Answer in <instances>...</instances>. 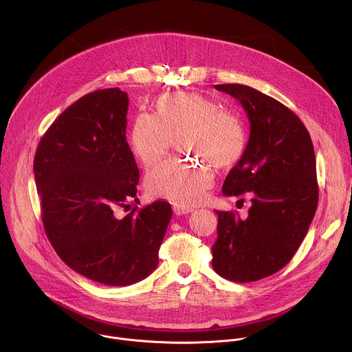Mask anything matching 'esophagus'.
Masks as SVG:
<instances>
[{"mask_svg": "<svg viewBox=\"0 0 352 352\" xmlns=\"http://www.w3.org/2000/svg\"><path fill=\"white\" fill-rule=\"evenodd\" d=\"M173 210H174V213H175L177 216H182V214H188V213L193 212V209L185 208V206H181V205H174V206H173Z\"/></svg>", "mask_w": 352, "mask_h": 352, "instance_id": "1", "label": "esophagus"}]
</instances>
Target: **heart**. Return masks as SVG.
<instances>
[{
	"label": "heart",
	"instance_id": "1",
	"mask_svg": "<svg viewBox=\"0 0 352 352\" xmlns=\"http://www.w3.org/2000/svg\"><path fill=\"white\" fill-rule=\"evenodd\" d=\"M156 117L136 116L129 144L136 160L146 168L159 163L174 139H181L184 152L208 160L223 170L235 166L245 156L249 133L243 120L228 111L216 100L195 91L163 94L155 104ZM212 184L205 164L168 160L148 171L146 189L157 197L182 206H192L205 199Z\"/></svg>",
	"mask_w": 352,
	"mask_h": 352
}]
</instances>
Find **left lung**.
<instances>
[{"mask_svg":"<svg viewBox=\"0 0 352 352\" xmlns=\"http://www.w3.org/2000/svg\"><path fill=\"white\" fill-rule=\"evenodd\" d=\"M245 109L250 135L245 156L228 173L223 193L250 195L246 219L216 212L214 272L250 283L283 269L304 241L318 208L319 188L311 135L288 107L245 85H216Z\"/></svg>","mask_w":352,"mask_h":352,"instance_id":"1","label":"left lung"}]
</instances>
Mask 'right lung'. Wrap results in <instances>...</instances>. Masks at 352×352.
Masks as SVG:
<instances>
[{"label":"right lung","instance_id":"add662e5","mask_svg":"<svg viewBox=\"0 0 352 352\" xmlns=\"http://www.w3.org/2000/svg\"><path fill=\"white\" fill-rule=\"evenodd\" d=\"M129 98L118 87L85 94L50 125L33 171L45 235L76 273L124 287L159 265L173 210L166 200L125 217L117 209L138 200L139 170L126 142Z\"/></svg>","mask_w":352,"mask_h":352}]
</instances>
